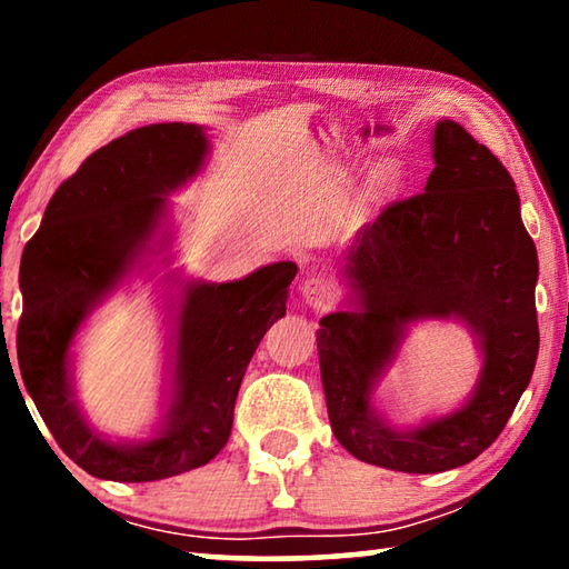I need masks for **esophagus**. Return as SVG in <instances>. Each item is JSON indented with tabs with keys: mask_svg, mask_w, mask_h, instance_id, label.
<instances>
[{
	"mask_svg": "<svg viewBox=\"0 0 569 569\" xmlns=\"http://www.w3.org/2000/svg\"><path fill=\"white\" fill-rule=\"evenodd\" d=\"M301 296L306 298V303H311L313 308H321L333 298V283L323 276H311L301 283Z\"/></svg>",
	"mask_w": 569,
	"mask_h": 569,
	"instance_id": "1",
	"label": "esophagus"
}]
</instances>
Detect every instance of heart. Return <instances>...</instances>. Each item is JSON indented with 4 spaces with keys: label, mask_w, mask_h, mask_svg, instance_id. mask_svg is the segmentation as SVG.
Segmentation results:
<instances>
[{
    "label": "heart",
    "mask_w": 569,
    "mask_h": 569,
    "mask_svg": "<svg viewBox=\"0 0 569 569\" xmlns=\"http://www.w3.org/2000/svg\"><path fill=\"white\" fill-rule=\"evenodd\" d=\"M373 180H377L379 186H383V182H389V180H391V166H379V170H377V176H373Z\"/></svg>",
    "instance_id": "obj_1"
}]
</instances>
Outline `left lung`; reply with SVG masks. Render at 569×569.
Returning <instances> with one entry per match:
<instances>
[{
	"mask_svg": "<svg viewBox=\"0 0 569 569\" xmlns=\"http://www.w3.org/2000/svg\"><path fill=\"white\" fill-rule=\"evenodd\" d=\"M349 311L316 331L336 439L356 459L435 475L477 459L502 435L532 379L539 329L537 248L519 216L515 180L459 122L435 128V170L407 200L381 210L341 253ZM459 318L478 336L482 371L465 408L419 430L383 422L370 393L406 326Z\"/></svg>",
	"mask_w": 569,
	"mask_h": 569,
	"instance_id": "obj_1",
	"label": "left lung"
}]
</instances>
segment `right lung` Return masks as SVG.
<instances>
[{"label": "right lung", "instance_id": "1", "mask_svg": "<svg viewBox=\"0 0 569 569\" xmlns=\"http://www.w3.org/2000/svg\"><path fill=\"white\" fill-rule=\"evenodd\" d=\"M200 124L158 122L108 142L54 190L19 266L17 361L60 449L88 475L156 481L208 465L226 447L236 397L258 343L286 316L296 263L230 283H186L166 427L142 445L102 439L77 407L70 346L94 306L140 261L166 218V196L203 168Z\"/></svg>", "mask_w": 569, "mask_h": 569}]
</instances>
